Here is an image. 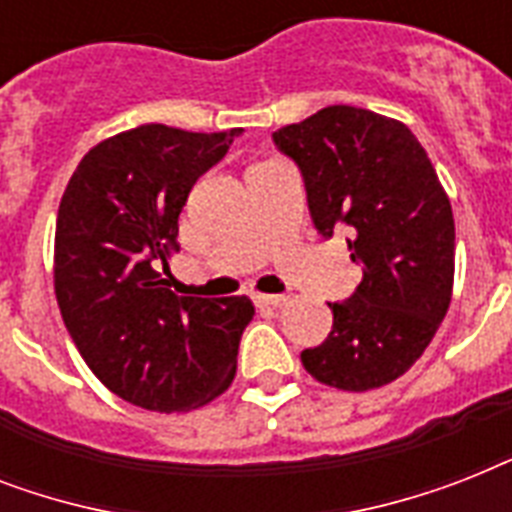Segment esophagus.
<instances>
[{"label": "esophagus", "mask_w": 512, "mask_h": 512, "mask_svg": "<svg viewBox=\"0 0 512 512\" xmlns=\"http://www.w3.org/2000/svg\"><path fill=\"white\" fill-rule=\"evenodd\" d=\"M257 305H268V308H281V305L287 303V297L284 295H255Z\"/></svg>", "instance_id": "obj_1"}]
</instances>
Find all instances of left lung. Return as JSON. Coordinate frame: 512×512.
Here are the masks:
<instances>
[{"label":"left lung","mask_w":512,"mask_h":512,"mask_svg":"<svg viewBox=\"0 0 512 512\" xmlns=\"http://www.w3.org/2000/svg\"><path fill=\"white\" fill-rule=\"evenodd\" d=\"M303 175L321 239L345 231L356 292L329 303L332 332L300 353L340 390L388 385L425 353L452 300V204L412 130L366 108L329 106L273 132Z\"/></svg>","instance_id":"1"}]
</instances>
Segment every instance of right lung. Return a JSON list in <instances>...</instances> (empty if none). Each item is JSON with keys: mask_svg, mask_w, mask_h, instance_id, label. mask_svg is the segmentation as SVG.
I'll use <instances>...</instances> for the list:
<instances>
[{"mask_svg": "<svg viewBox=\"0 0 512 512\" xmlns=\"http://www.w3.org/2000/svg\"><path fill=\"white\" fill-rule=\"evenodd\" d=\"M231 132L143 124L84 156L60 199L55 295L95 377L127 404L185 412L231 385L249 297H177L159 265L177 247L193 183L231 148Z\"/></svg>", "mask_w": 512, "mask_h": 512, "instance_id": "obj_1", "label": "right lung"}]
</instances>
